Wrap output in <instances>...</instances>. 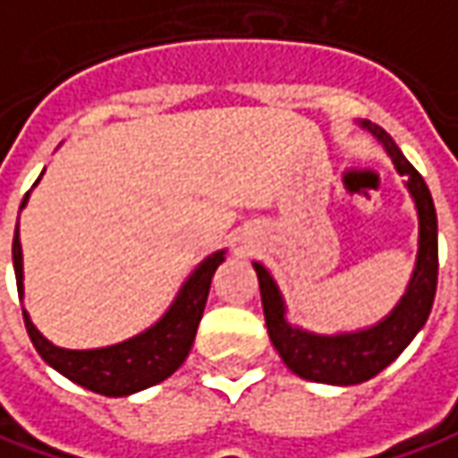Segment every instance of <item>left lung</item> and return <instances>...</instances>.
Instances as JSON below:
<instances>
[{
  "instance_id": "obj_1",
  "label": "left lung",
  "mask_w": 458,
  "mask_h": 458,
  "mask_svg": "<svg viewBox=\"0 0 458 458\" xmlns=\"http://www.w3.org/2000/svg\"><path fill=\"white\" fill-rule=\"evenodd\" d=\"M357 123L383 144V149L395 165V172L405 177V187L416 202V268L411 274L401 301L390 309V314H386L380 322L368 329L317 335L286 319V301L278 292V284L266 271L263 263H253L256 276H259L268 337L284 360V365L293 375L311 383H324V386H360L375 377L380 370H386L428 319L431 307H434L436 281H438V225H436L434 199L426 182L416 172V166L403 157V151L387 131L370 121H357Z\"/></svg>"
}]
</instances>
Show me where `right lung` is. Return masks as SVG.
<instances>
[{"mask_svg":"<svg viewBox=\"0 0 458 458\" xmlns=\"http://www.w3.org/2000/svg\"><path fill=\"white\" fill-rule=\"evenodd\" d=\"M42 174H45V169H42ZM40 177H38V182H40ZM30 192L24 195L20 210H24ZM223 260H225V250L210 253L190 276L184 278L182 289L165 314L151 324L149 329L123 339L119 344L96 347V350L57 347L50 339L42 337L40 329L32 324L30 314L22 309L27 335H30L42 360L53 370L72 380L75 386L93 390V393L106 395V398L134 395L139 390H147V387L166 380L172 372L180 370V365L187 360L195 335H198L208 293H210V281H213L215 271ZM12 263H14V276H17V292H20V299H24L20 223L14 228V241H12Z\"/></svg>","mask_w":458,"mask_h":458,"instance_id":"right-lung-1","label":"right lung"}]
</instances>
